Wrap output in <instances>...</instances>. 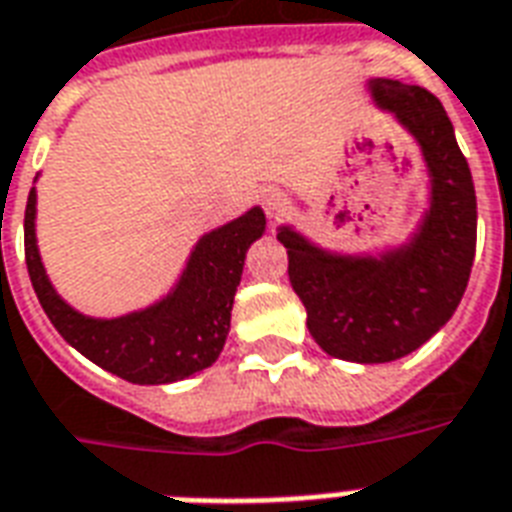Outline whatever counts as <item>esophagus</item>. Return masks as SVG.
I'll return each mask as SVG.
<instances>
[{"mask_svg": "<svg viewBox=\"0 0 512 512\" xmlns=\"http://www.w3.org/2000/svg\"><path fill=\"white\" fill-rule=\"evenodd\" d=\"M263 209L268 214H282L284 209H287V198H284V193H279V190H265L263 193Z\"/></svg>", "mask_w": 512, "mask_h": 512, "instance_id": "esophagus-1", "label": "esophagus"}]
</instances>
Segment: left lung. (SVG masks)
Masks as SVG:
<instances>
[{
    "instance_id": "1",
    "label": "left lung",
    "mask_w": 512,
    "mask_h": 512,
    "mask_svg": "<svg viewBox=\"0 0 512 512\" xmlns=\"http://www.w3.org/2000/svg\"><path fill=\"white\" fill-rule=\"evenodd\" d=\"M368 91L416 139L427 166L429 209L411 239L381 255H343L290 225L276 239L290 257L292 290L306 306L314 341L338 360L378 365L427 343L467 290L475 257V185L454 126L419 85L376 77Z\"/></svg>"
}]
</instances>
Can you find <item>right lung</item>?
<instances>
[{
  "label": "right lung",
  "instance_id": "add662e5",
  "mask_svg": "<svg viewBox=\"0 0 512 512\" xmlns=\"http://www.w3.org/2000/svg\"><path fill=\"white\" fill-rule=\"evenodd\" d=\"M37 190L23 217L31 287L61 338L83 357L131 384H174L217 362L230 333V311L252 241L265 233V214L252 206L236 220L204 233L169 295L152 306L99 319L72 308L50 284L37 249Z\"/></svg>",
  "mask_w": 512,
  "mask_h": 512
}]
</instances>
